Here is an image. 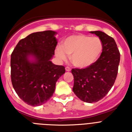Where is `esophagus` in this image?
Wrapping results in <instances>:
<instances>
[{"label": "esophagus", "instance_id": "esophagus-1", "mask_svg": "<svg viewBox=\"0 0 132 132\" xmlns=\"http://www.w3.org/2000/svg\"><path fill=\"white\" fill-rule=\"evenodd\" d=\"M65 70H66V71H71V68L69 67H65Z\"/></svg>", "mask_w": 132, "mask_h": 132}]
</instances>
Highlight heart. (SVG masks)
Returning <instances> with one entry per match:
<instances>
[{
    "label": "heart",
    "instance_id": "b5f03b06",
    "mask_svg": "<svg viewBox=\"0 0 132 132\" xmlns=\"http://www.w3.org/2000/svg\"><path fill=\"white\" fill-rule=\"evenodd\" d=\"M103 49L100 38L86 35H74L67 38L61 46L56 47L55 53L60 61H66L67 55H71V61L75 67L87 68L98 59Z\"/></svg>",
    "mask_w": 132,
    "mask_h": 132
}]
</instances>
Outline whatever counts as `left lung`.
Listing matches in <instances>:
<instances>
[{"instance_id": "1", "label": "left lung", "mask_w": 132, "mask_h": 132, "mask_svg": "<svg viewBox=\"0 0 132 132\" xmlns=\"http://www.w3.org/2000/svg\"><path fill=\"white\" fill-rule=\"evenodd\" d=\"M102 41L103 49L96 62L85 69H73V90L81 101L88 103L98 102L111 89L116 79L120 54L116 42L101 31H90Z\"/></svg>"}]
</instances>
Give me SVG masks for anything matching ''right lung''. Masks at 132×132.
I'll use <instances>...</instances> for the list:
<instances>
[{"label":"right lung","mask_w":132,"mask_h":132,"mask_svg":"<svg viewBox=\"0 0 132 132\" xmlns=\"http://www.w3.org/2000/svg\"><path fill=\"white\" fill-rule=\"evenodd\" d=\"M52 30L28 35L16 45L11 54V80L20 98L28 105L38 106L53 96L56 82L65 67L51 59L57 44Z\"/></svg>","instance_id":"obj_1"}]
</instances>
